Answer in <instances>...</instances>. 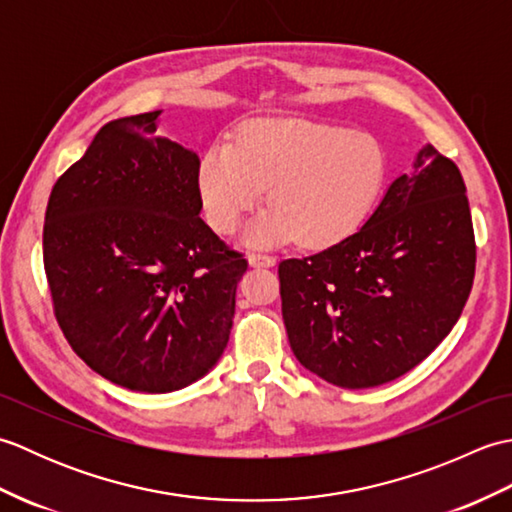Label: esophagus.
<instances>
[{
	"label": "esophagus",
	"mask_w": 512,
	"mask_h": 512,
	"mask_svg": "<svg viewBox=\"0 0 512 512\" xmlns=\"http://www.w3.org/2000/svg\"><path fill=\"white\" fill-rule=\"evenodd\" d=\"M248 264L253 268H273L277 264L275 257H268V255H248Z\"/></svg>",
	"instance_id": "esophagus-1"
}]
</instances>
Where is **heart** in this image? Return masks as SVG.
<instances>
[{
	"mask_svg": "<svg viewBox=\"0 0 512 512\" xmlns=\"http://www.w3.org/2000/svg\"><path fill=\"white\" fill-rule=\"evenodd\" d=\"M385 149L361 129L301 118L259 121L235 145H213L198 165V195L206 222L233 233L262 202L270 206L248 226V246L341 242L365 222L385 182Z\"/></svg>",
	"mask_w": 512,
	"mask_h": 512,
	"instance_id": "1",
	"label": "heart"
}]
</instances>
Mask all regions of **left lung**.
Instances as JSON below:
<instances>
[{
  "instance_id": "1",
  "label": "left lung",
  "mask_w": 512,
  "mask_h": 512,
  "mask_svg": "<svg viewBox=\"0 0 512 512\" xmlns=\"http://www.w3.org/2000/svg\"><path fill=\"white\" fill-rule=\"evenodd\" d=\"M356 233L279 264L297 361L328 383H389L442 343L473 286L475 237L460 169L424 145Z\"/></svg>"
}]
</instances>
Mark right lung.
Returning a JSON list of instances; mask_svg holds the SVG:
<instances>
[{"label":"right lung","instance_id":"right-lung-1","mask_svg":"<svg viewBox=\"0 0 512 512\" xmlns=\"http://www.w3.org/2000/svg\"><path fill=\"white\" fill-rule=\"evenodd\" d=\"M158 112L99 129L52 187L43 266L72 350L114 385L169 394L220 361L246 259L202 222L195 151Z\"/></svg>","mask_w":512,"mask_h":512}]
</instances>
